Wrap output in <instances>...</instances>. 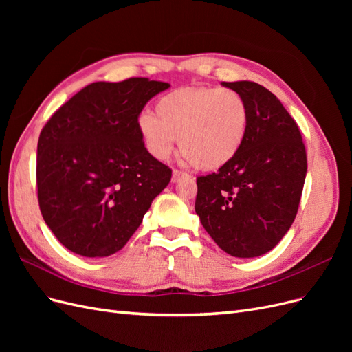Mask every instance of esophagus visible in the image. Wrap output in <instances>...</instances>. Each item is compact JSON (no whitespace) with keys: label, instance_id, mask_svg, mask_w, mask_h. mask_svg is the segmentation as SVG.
I'll list each match as a JSON object with an SVG mask.
<instances>
[{"label":"esophagus","instance_id":"esophagus-1","mask_svg":"<svg viewBox=\"0 0 352 352\" xmlns=\"http://www.w3.org/2000/svg\"><path fill=\"white\" fill-rule=\"evenodd\" d=\"M184 177H188V175L184 173V172H180V170H173V173H172V182L173 184L179 182V180L184 179Z\"/></svg>","mask_w":352,"mask_h":352}]
</instances>
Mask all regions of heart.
<instances>
[{"label": "heart", "instance_id": "1", "mask_svg": "<svg viewBox=\"0 0 352 352\" xmlns=\"http://www.w3.org/2000/svg\"><path fill=\"white\" fill-rule=\"evenodd\" d=\"M155 113L138 117V132L154 158L167 160L179 148L202 170H219L235 158L245 142L250 109L230 88L184 87L164 94Z\"/></svg>", "mask_w": 352, "mask_h": 352}]
</instances>
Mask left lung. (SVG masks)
Wrapping results in <instances>:
<instances>
[{
	"instance_id": "obj_1",
	"label": "left lung",
	"mask_w": 352,
	"mask_h": 352,
	"mask_svg": "<svg viewBox=\"0 0 352 352\" xmlns=\"http://www.w3.org/2000/svg\"><path fill=\"white\" fill-rule=\"evenodd\" d=\"M221 85L247 101L248 132L228 166L197 179L195 212L223 251L260 257L295 220L307 175L305 146L295 120L269 89L250 80Z\"/></svg>"
}]
</instances>
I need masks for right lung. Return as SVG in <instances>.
I'll use <instances>...</instances> for the list:
<instances>
[{"mask_svg":"<svg viewBox=\"0 0 352 352\" xmlns=\"http://www.w3.org/2000/svg\"><path fill=\"white\" fill-rule=\"evenodd\" d=\"M170 83L95 82L52 114L38 141L36 185L47 226L83 257L120 251L172 170L146 151L138 117Z\"/></svg>","mask_w":352,"mask_h":352,"instance_id":"add662e5","label":"right lung"}]
</instances>
